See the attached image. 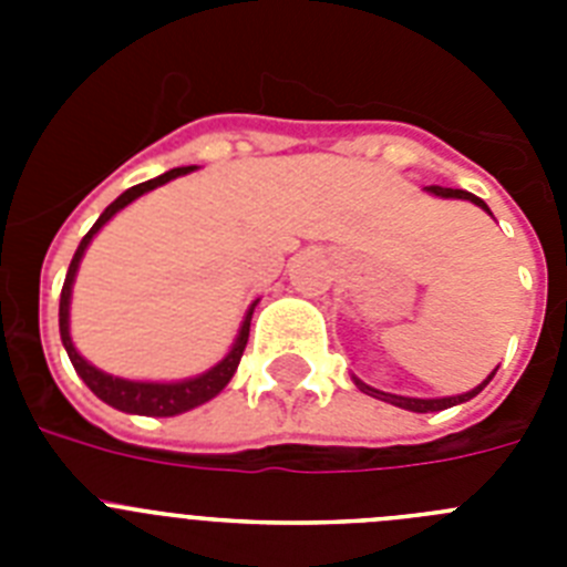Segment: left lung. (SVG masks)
I'll list each match as a JSON object with an SVG mask.
<instances>
[{
	"instance_id": "obj_1",
	"label": "left lung",
	"mask_w": 567,
	"mask_h": 567,
	"mask_svg": "<svg viewBox=\"0 0 567 567\" xmlns=\"http://www.w3.org/2000/svg\"><path fill=\"white\" fill-rule=\"evenodd\" d=\"M425 193H429V195H437V198H460V202H471V204H477V207L483 209V213H488V215H491L488 204H485L483 198H477V195L465 193V189H449V187H425ZM497 369H499V365H497ZM497 369H494V372H491L488 378L483 380V383H480V385H474V389H471V392L454 394V398H403V394L380 392V389H374V385L363 383V380H360V378H354V374H352V380H354V385H358L360 392H363V394H369V398H378V400H383V403H392V405H398V409H405V412L429 414V412H443V409H452V405H460V403H465V400L477 398V394L483 392L485 385L491 383V378H494V374H497Z\"/></svg>"
}]
</instances>
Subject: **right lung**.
Masks as SVG:
<instances>
[{"label":"right lung","instance_id":"obj_1","mask_svg":"<svg viewBox=\"0 0 567 567\" xmlns=\"http://www.w3.org/2000/svg\"><path fill=\"white\" fill-rule=\"evenodd\" d=\"M193 169L195 167L167 169V173L158 175V178H150V182L135 184V187L124 189V193L118 195V198H115V202L110 204L102 215H99V221L90 227L87 235H84L82 244H79V249H76V255H73V260H70V267H68V278H64L62 298H59V334H62L64 352H68L70 363H73V369H76L79 378L87 383L90 392L96 394L99 400H104L107 405H113V409H118V412L144 414V417H175V414L189 412V409H195V405H204L207 400H213L215 394H221L224 389H227V383L233 380L235 369H238V363H240V354H244V349H247L249 320H252V312H255V307H258V300H252V303H249L247 315H244V320H240L238 338H235V343L229 346V352L224 354L218 363L209 365L207 372L195 374V378L167 380V383H162V380L115 378V374L102 372V369H96V365L90 363V360H84L82 354H79L76 346H73V338H70V298H73V280H76L79 264H82L84 252H87L90 240L96 238L99 229H102L115 213H122V209L127 207V204H133L135 198H142V195L150 193V189L162 187V184L173 182V178H178V175L193 173Z\"/></svg>","mask_w":567,"mask_h":567}]
</instances>
